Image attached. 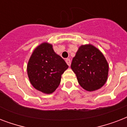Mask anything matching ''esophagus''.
Wrapping results in <instances>:
<instances>
[{"label": "esophagus", "mask_w": 127, "mask_h": 127, "mask_svg": "<svg viewBox=\"0 0 127 127\" xmlns=\"http://www.w3.org/2000/svg\"><path fill=\"white\" fill-rule=\"evenodd\" d=\"M65 61H66V63H67L68 65L70 66V64H71V61H70V60L69 59H66Z\"/></svg>", "instance_id": "34e87169"}]
</instances>
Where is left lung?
<instances>
[{"label": "left lung", "instance_id": "obj_1", "mask_svg": "<svg viewBox=\"0 0 127 127\" xmlns=\"http://www.w3.org/2000/svg\"><path fill=\"white\" fill-rule=\"evenodd\" d=\"M71 68L82 88L93 92L101 88L108 77L109 65L99 50L91 44L82 45L72 59Z\"/></svg>", "mask_w": 127, "mask_h": 127}]
</instances>
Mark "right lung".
Here are the masks:
<instances>
[{"mask_svg":"<svg viewBox=\"0 0 127 127\" xmlns=\"http://www.w3.org/2000/svg\"><path fill=\"white\" fill-rule=\"evenodd\" d=\"M68 68L63 59L54 51L51 44L44 42L33 51L27 66V72L34 88L50 94L59 87L61 75Z\"/></svg>","mask_w":127,"mask_h":127,"instance_id":"right-lung-1","label":"right lung"}]
</instances>
